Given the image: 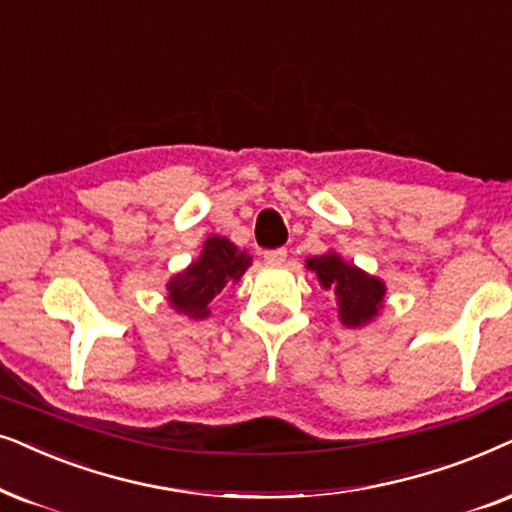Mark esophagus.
I'll return each mask as SVG.
<instances>
[{"mask_svg":"<svg viewBox=\"0 0 512 512\" xmlns=\"http://www.w3.org/2000/svg\"><path fill=\"white\" fill-rule=\"evenodd\" d=\"M285 260H288V250H285V248L264 250V262H267V264H283Z\"/></svg>","mask_w":512,"mask_h":512,"instance_id":"34e87169","label":"esophagus"}]
</instances>
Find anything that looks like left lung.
<instances>
[{"mask_svg": "<svg viewBox=\"0 0 512 512\" xmlns=\"http://www.w3.org/2000/svg\"><path fill=\"white\" fill-rule=\"evenodd\" d=\"M306 264L311 271H316L323 288L335 290L339 299V316H342L344 325L360 327L377 316L386 292L379 278L367 276L353 264H346L335 252L313 257Z\"/></svg>", "mask_w": 512, "mask_h": 512, "instance_id": "8db88e82", "label": "left lung"}]
</instances>
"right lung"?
<instances>
[{
  "label": "right lung",
  "mask_w": 512,
  "mask_h": 512,
  "mask_svg": "<svg viewBox=\"0 0 512 512\" xmlns=\"http://www.w3.org/2000/svg\"><path fill=\"white\" fill-rule=\"evenodd\" d=\"M250 267V257L227 238L210 236L201 257L168 283V302L189 318H206L208 304L229 281H238Z\"/></svg>",
  "instance_id": "obj_1"
}]
</instances>
